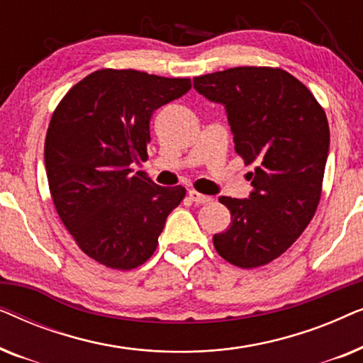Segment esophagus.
<instances>
[{"mask_svg":"<svg viewBox=\"0 0 363 363\" xmlns=\"http://www.w3.org/2000/svg\"><path fill=\"white\" fill-rule=\"evenodd\" d=\"M188 196H190V200H191V201H195L196 205H205V203H210V201H213V198H211V196L203 195V193H198V191H195V190H190V191H188Z\"/></svg>","mask_w":363,"mask_h":363,"instance_id":"esophagus-1","label":"esophagus"}]
</instances>
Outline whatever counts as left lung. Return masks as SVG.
I'll return each mask as SVG.
<instances>
[{
  "instance_id": "left-lung-1",
  "label": "left lung",
  "mask_w": 363,
  "mask_h": 363,
  "mask_svg": "<svg viewBox=\"0 0 363 363\" xmlns=\"http://www.w3.org/2000/svg\"><path fill=\"white\" fill-rule=\"evenodd\" d=\"M193 87L225 107L235 150L256 165L250 196H220L231 223L213 245L242 269L264 266L289 250L319 205L330 142L324 108L274 67H231L195 77Z\"/></svg>"
}]
</instances>
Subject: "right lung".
Returning a JSON list of instances; mask_svg holds the SVG:
<instances>
[{"mask_svg": "<svg viewBox=\"0 0 363 363\" xmlns=\"http://www.w3.org/2000/svg\"><path fill=\"white\" fill-rule=\"evenodd\" d=\"M191 89L190 79L101 69L69 91L52 113L44 163L57 215L89 257L133 269L157 250L185 188L155 185L145 162L150 118Z\"/></svg>", "mask_w": 363, "mask_h": 363, "instance_id": "right-lung-1", "label": "right lung"}]
</instances>
